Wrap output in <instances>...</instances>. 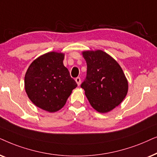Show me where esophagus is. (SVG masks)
Instances as JSON below:
<instances>
[{
	"mask_svg": "<svg viewBox=\"0 0 157 157\" xmlns=\"http://www.w3.org/2000/svg\"><path fill=\"white\" fill-rule=\"evenodd\" d=\"M75 81H76V82H77V85H80V83H81L80 77H77V78L75 79Z\"/></svg>",
	"mask_w": 157,
	"mask_h": 157,
	"instance_id": "obj_1",
	"label": "esophagus"
}]
</instances>
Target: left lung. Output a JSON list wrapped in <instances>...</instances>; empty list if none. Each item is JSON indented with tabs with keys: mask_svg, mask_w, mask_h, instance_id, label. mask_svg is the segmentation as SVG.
<instances>
[{
	"mask_svg": "<svg viewBox=\"0 0 157 157\" xmlns=\"http://www.w3.org/2000/svg\"><path fill=\"white\" fill-rule=\"evenodd\" d=\"M87 76L81 87L92 107L108 113L120 105L127 95L128 80L119 64L102 50L82 52Z\"/></svg>",
	"mask_w": 157,
	"mask_h": 157,
	"instance_id": "left-lung-1",
	"label": "left lung"
}]
</instances>
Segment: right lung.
Segmentation results:
<instances>
[{"label": "right lung", "instance_id": "obj_1", "mask_svg": "<svg viewBox=\"0 0 157 157\" xmlns=\"http://www.w3.org/2000/svg\"><path fill=\"white\" fill-rule=\"evenodd\" d=\"M64 54L51 52L33 60L25 75L26 93L31 101L54 113L65 105L77 83L64 66Z\"/></svg>", "mask_w": 157, "mask_h": 157}]
</instances>
